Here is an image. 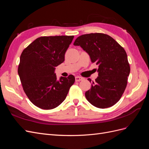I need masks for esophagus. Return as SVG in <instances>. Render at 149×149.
Segmentation results:
<instances>
[{
  "mask_svg": "<svg viewBox=\"0 0 149 149\" xmlns=\"http://www.w3.org/2000/svg\"><path fill=\"white\" fill-rule=\"evenodd\" d=\"M83 79V78L81 77H79V76H76L75 77L76 81H81Z\"/></svg>",
  "mask_w": 149,
  "mask_h": 149,
  "instance_id": "esophagus-1",
  "label": "esophagus"
}]
</instances>
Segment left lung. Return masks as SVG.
Listing matches in <instances>:
<instances>
[{
  "mask_svg": "<svg viewBox=\"0 0 149 149\" xmlns=\"http://www.w3.org/2000/svg\"><path fill=\"white\" fill-rule=\"evenodd\" d=\"M73 45L81 47L98 65L99 76L85 93L87 100L101 109L114 106L123 96L130 71L125 49L113 38L102 33L81 35Z\"/></svg>",
  "mask_w": 149,
  "mask_h": 149,
  "instance_id": "obj_1",
  "label": "left lung"
}]
</instances>
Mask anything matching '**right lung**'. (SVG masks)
Wrapping results in <instances>:
<instances>
[{
	"label": "right lung",
	"mask_w": 149,
	"mask_h": 149,
	"mask_svg": "<svg viewBox=\"0 0 149 149\" xmlns=\"http://www.w3.org/2000/svg\"><path fill=\"white\" fill-rule=\"evenodd\" d=\"M74 36H44L22 52L18 68L23 89L29 100L42 109L59 106L75 81L73 75L56 78L55 68L65 61V54Z\"/></svg>",
	"instance_id": "add662e5"
}]
</instances>
